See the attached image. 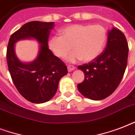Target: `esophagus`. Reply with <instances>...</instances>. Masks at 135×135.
<instances>
[{"label":"esophagus","mask_w":135,"mask_h":135,"mask_svg":"<svg viewBox=\"0 0 135 135\" xmlns=\"http://www.w3.org/2000/svg\"><path fill=\"white\" fill-rule=\"evenodd\" d=\"M67 69H68V71L70 72V71H72L73 70L75 69V67H74V66H72V65H68Z\"/></svg>","instance_id":"obj_1"}]
</instances>
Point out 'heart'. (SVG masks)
Wrapping results in <instances>:
<instances>
[{"instance_id": "obj_1", "label": "heart", "mask_w": 135, "mask_h": 135, "mask_svg": "<svg viewBox=\"0 0 135 135\" xmlns=\"http://www.w3.org/2000/svg\"><path fill=\"white\" fill-rule=\"evenodd\" d=\"M61 36H55L50 39L48 46L53 54L59 58H64L72 50L74 51L69 61L81 59L88 62L94 59L104 46L107 33L100 25L73 24L62 28Z\"/></svg>"}]
</instances>
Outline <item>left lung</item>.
<instances>
[{"instance_id": "8db88e82", "label": "left lung", "mask_w": 135, "mask_h": 135, "mask_svg": "<svg viewBox=\"0 0 135 135\" xmlns=\"http://www.w3.org/2000/svg\"><path fill=\"white\" fill-rule=\"evenodd\" d=\"M128 45L123 33L113 28L108 33L107 47L94 59L78 66L85 80L78 90L85 97L101 100L111 95L119 85L128 64Z\"/></svg>"}]
</instances>
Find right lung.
<instances>
[{
	"mask_svg": "<svg viewBox=\"0 0 135 135\" xmlns=\"http://www.w3.org/2000/svg\"><path fill=\"white\" fill-rule=\"evenodd\" d=\"M54 22L33 21L13 33L7 45L6 58L12 80L20 94L35 104L46 102L57 92L59 80L68 73L65 64L48 48V38ZM34 38L41 44L39 55L31 63H23L14 52V43Z\"/></svg>",
	"mask_w": 135,
	"mask_h": 135,
	"instance_id": "obj_1",
	"label": "right lung"
}]
</instances>
